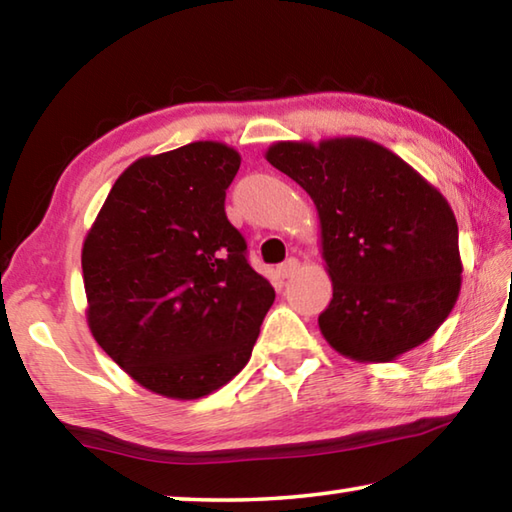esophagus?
I'll return each instance as SVG.
<instances>
[{
  "instance_id": "esophagus-1",
  "label": "esophagus",
  "mask_w": 512,
  "mask_h": 512,
  "mask_svg": "<svg viewBox=\"0 0 512 512\" xmlns=\"http://www.w3.org/2000/svg\"><path fill=\"white\" fill-rule=\"evenodd\" d=\"M298 271H300V262L296 257H291L284 264L277 266V273H280V277H291V275H296Z\"/></svg>"
}]
</instances>
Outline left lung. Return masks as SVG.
Returning a JSON list of instances; mask_svg holds the SVG:
<instances>
[{
	"label": "left lung",
	"instance_id": "left-lung-1",
	"mask_svg": "<svg viewBox=\"0 0 512 512\" xmlns=\"http://www.w3.org/2000/svg\"><path fill=\"white\" fill-rule=\"evenodd\" d=\"M266 160L316 205L332 277V302L318 316L325 341L359 363H388L431 339L461 293L447 198L366 137L275 142Z\"/></svg>",
	"mask_w": 512,
	"mask_h": 512
}]
</instances>
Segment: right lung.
Returning a JSON list of instances; mask_svg holds the SVG:
<instances>
[{
	"mask_svg": "<svg viewBox=\"0 0 512 512\" xmlns=\"http://www.w3.org/2000/svg\"><path fill=\"white\" fill-rule=\"evenodd\" d=\"M241 155L192 142L135 160L83 241L88 327L155 395L198 400L239 375L275 291L225 216Z\"/></svg>",
	"mask_w": 512,
	"mask_h": 512,
	"instance_id": "add662e5",
	"label": "right lung"
}]
</instances>
